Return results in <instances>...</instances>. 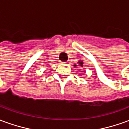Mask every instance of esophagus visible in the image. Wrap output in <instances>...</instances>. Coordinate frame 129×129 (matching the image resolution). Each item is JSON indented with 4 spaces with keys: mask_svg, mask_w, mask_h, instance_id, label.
Segmentation results:
<instances>
[{
    "mask_svg": "<svg viewBox=\"0 0 129 129\" xmlns=\"http://www.w3.org/2000/svg\"><path fill=\"white\" fill-rule=\"evenodd\" d=\"M61 63H63V64H68V62H61Z\"/></svg>",
    "mask_w": 129,
    "mask_h": 129,
    "instance_id": "34e87169",
    "label": "esophagus"
}]
</instances>
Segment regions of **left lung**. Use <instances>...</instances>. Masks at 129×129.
<instances>
[{
	"instance_id": "8db88e82",
	"label": "left lung",
	"mask_w": 129,
	"mask_h": 129,
	"mask_svg": "<svg viewBox=\"0 0 129 129\" xmlns=\"http://www.w3.org/2000/svg\"><path fill=\"white\" fill-rule=\"evenodd\" d=\"M79 66H81V67H83V61H79L78 62ZM77 65H74V66H76Z\"/></svg>"
}]
</instances>
